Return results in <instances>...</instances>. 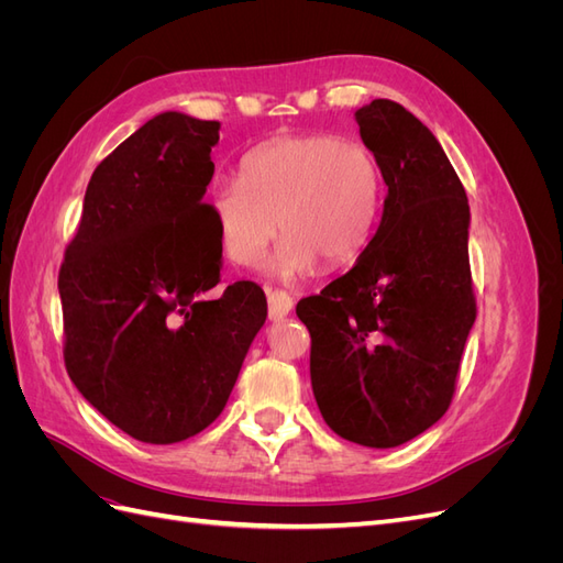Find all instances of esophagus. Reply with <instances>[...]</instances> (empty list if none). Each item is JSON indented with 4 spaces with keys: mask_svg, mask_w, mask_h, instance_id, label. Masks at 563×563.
I'll list each match as a JSON object with an SVG mask.
<instances>
[{
    "mask_svg": "<svg viewBox=\"0 0 563 563\" xmlns=\"http://www.w3.org/2000/svg\"><path fill=\"white\" fill-rule=\"evenodd\" d=\"M265 296H267V314H269V319H282V317H286L288 312L294 310L291 294L282 291V288L265 286Z\"/></svg>",
    "mask_w": 563,
    "mask_h": 563,
    "instance_id": "1",
    "label": "esophagus"
}]
</instances>
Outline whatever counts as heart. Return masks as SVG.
<instances>
[{"mask_svg":"<svg viewBox=\"0 0 563 563\" xmlns=\"http://www.w3.org/2000/svg\"><path fill=\"white\" fill-rule=\"evenodd\" d=\"M211 211L230 261L255 265L282 230L275 269L310 277L319 263L352 265L368 249L383 209L373 152L333 133L282 135L253 147L242 178L211 185Z\"/></svg>","mask_w":563,"mask_h":563,"instance_id":"heart-1","label":"heart"}]
</instances>
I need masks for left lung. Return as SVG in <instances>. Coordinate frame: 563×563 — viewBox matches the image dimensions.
Segmentation results:
<instances>
[{
  "label": "left lung",
  "instance_id": "1",
  "mask_svg": "<svg viewBox=\"0 0 563 563\" xmlns=\"http://www.w3.org/2000/svg\"><path fill=\"white\" fill-rule=\"evenodd\" d=\"M387 185L380 228L356 265L296 305L329 428L391 449L449 411L476 319L470 203L432 131L395 100L356 110Z\"/></svg>",
  "mask_w": 563,
  "mask_h": 563
}]
</instances>
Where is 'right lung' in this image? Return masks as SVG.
Here are the masks:
<instances>
[{
	"mask_svg": "<svg viewBox=\"0 0 563 563\" xmlns=\"http://www.w3.org/2000/svg\"><path fill=\"white\" fill-rule=\"evenodd\" d=\"M218 122L164 112L96 166L58 272L63 360L81 397L145 444L223 411L267 317L263 288L220 282L211 203Z\"/></svg>",
	"mask_w": 563,
	"mask_h": 563,
	"instance_id": "1",
	"label": "right lung"
}]
</instances>
